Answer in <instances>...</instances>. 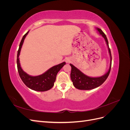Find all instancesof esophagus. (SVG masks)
Here are the masks:
<instances>
[{
	"label": "esophagus",
	"instance_id": "1",
	"mask_svg": "<svg viewBox=\"0 0 130 130\" xmlns=\"http://www.w3.org/2000/svg\"><path fill=\"white\" fill-rule=\"evenodd\" d=\"M66 62H67V63L69 62V59H67V60H66Z\"/></svg>",
	"mask_w": 130,
	"mask_h": 130
}]
</instances>
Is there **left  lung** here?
Listing matches in <instances>:
<instances>
[{
    "label": "left lung",
    "instance_id": "1",
    "mask_svg": "<svg viewBox=\"0 0 130 130\" xmlns=\"http://www.w3.org/2000/svg\"><path fill=\"white\" fill-rule=\"evenodd\" d=\"M98 31H99L100 35H102L106 42L107 45L108 52L111 57V62H110V67L108 72L105 74L104 75L98 77H90L86 75L84 73H82L80 70L76 68L75 67L73 64H70L72 67L71 73H70V78L73 82V85L76 88L81 90H90L95 88L99 87L103 84L108 77L110 71L111 69L112 65V56L111 53V50L109 48L108 42L107 38L106 37V35L100 29L97 28Z\"/></svg>",
    "mask_w": 130,
    "mask_h": 130
}]
</instances>
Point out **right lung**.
<instances>
[{"label": "right lung", "instance_id": "obj_1", "mask_svg": "<svg viewBox=\"0 0 130 130\" xmlns=\"http://www.w3.org/2000/svg\"><path fill=\"white\" fill-rule=\"evenodd\" d=\"M28 32L29 31L23 36L20 44H19L17 57L18 72L22 80L27 87L34 90H36V91H46V90L50 89L54 86V82L56 80L57 73L60 71V70L66 64V62H62L60 64L53 67L47 70L44 74L40 75L32 76L27 74L25 72L23 71L21 68L20 63H19V54H20L23 43L24 42V39Z\"/></svg>", "mask_w": 130, "mask_h": 130}]
</instances>
